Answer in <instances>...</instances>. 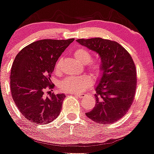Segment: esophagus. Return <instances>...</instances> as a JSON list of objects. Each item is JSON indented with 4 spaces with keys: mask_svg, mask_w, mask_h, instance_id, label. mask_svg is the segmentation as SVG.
Segmentation results:
<instances>
[{
    "mask_svg": "<svg viewBox=\"0 0 154 154\" xmlns=\"http://www.w3.org/2000/svg\"><path fill=\"white\" fill-rule=\"evenodd\" d=\"M72 94H74V95L77 96V97H79V98H83V97H84L86 95V94H83V93H82V94H78V93H72Z\"/></svg>",
    "mask_w": 154,
    "mask_h": 154,
    "instance_id": "34e87169",
    "label": "esophagus"
}]
</instances>
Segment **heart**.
Returning <instances> with one entry per match:
<instances>
[{"label": "heart", "mask_w": 154, "mask_h": 154, "mask_svg": "<svg viewBox=\"0 0 154 154\" xmlns=\"http://www.w3.org/2000/svg\"><path fill=\"white\" fill-rule=\"evenodd\" d=\"M74 58L82 64H85L87 71L94 78L98 79L103 72V65L97 60H91L92 54L84 48H78L74 52ZM62 59H59L55 65V71L59 72L61 68ZM92 81L89 76L82 75L80 77H68L63 79L60 83V88L66 92H82L91 86Z\"/></svg>", "instance_id": "b5f03b06"}]
</instances>
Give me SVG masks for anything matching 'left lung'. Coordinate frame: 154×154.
Returning a JSON list of instances; mask_svg holds the SVG:
<instances>
[{"label":"left lung","mask_w":154,"mask_h":154,"mask_svg":"<svg viewBox=\"0 0 154 154\" xmlns=\"http://www.w3.org/2000/svg\"><path fill=\"white\" fill-rule=\"evenodd\" d=\"M77 42L99 54L103 69L96 87L95 106L86 116L100 125L115 123L127 112L134 100L137 85L134 62L128 51L115 41L96 37Z\"/></svg>","instance_id":"obj_1"}]
</instances>
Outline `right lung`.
Returning a JSON list of instances; mask_svg holds the SVG:
<instances>
[{
  "mask_svg": "<svg viewBox=\"0 0 154 154\" xmlns=\"http://www.w3.org/2000/svg\"><path fill=\"white\" fill-rule=\"evenodd\" d=\"M74 40L34 42L15 57L11 68V94L18 110L30 122L48 124L60 115L65 94L47 91L46 96L45 90L54 88L50 78L56 63Z\"/></svg>",
  "mask_w": 154,
  "mask_h": 154,
  "instance_id": "obj_1",
  "label": "right lung"
}]
</instances>
